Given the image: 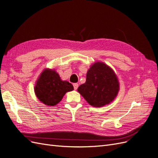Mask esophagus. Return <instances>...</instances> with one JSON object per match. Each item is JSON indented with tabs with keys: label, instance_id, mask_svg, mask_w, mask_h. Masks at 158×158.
<instances>
[{
	"label": "esophagus",
	"instance_id": "34e87169",
	"mask_svg": "<svg viewBox=\"0 0 158 158\" xmlns=\"http://www.w3.org/2000/svg\"><path fill=\"white\" fill-rule=\"evenodd\" d=\"M73 86H74V88L75 90L77 89V88H78V84H77V83L73 84Z\"/></svg>",
	"mask_w": 158,
	"mask_h": 158
}]
</instances>
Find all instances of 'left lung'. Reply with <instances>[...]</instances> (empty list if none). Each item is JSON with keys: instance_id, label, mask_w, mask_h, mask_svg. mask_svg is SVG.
I'll use <instances>...</instances> for the list:
<instances>
[{"instance_id": "8db88e82", "label": "left lung", "mask_w": 158, "mask_h": 158, "mask_svg": "<svg viewBox=\"0 0 158 158\" xmlns=\"http://www.w3.org/2000/svg\"><path fill=\"white\" fill-rule=\"evenodd\" d=\"M119 90V82L113 69L102 62H95L87 72L85 82L78 92L90 106L100 107L112 102Z\"/></svg>"}]
</instances>
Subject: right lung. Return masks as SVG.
Instances as JSON below:
<instances>
[{
  "mask_svg": "<svg viewBox=\"0 0 158 158\" xmlns=\"http://www.w3.org/2000/svg\"><path fill=\"white\" fill-rule=\"evenodd\" d=\"M74 89L72 84L63 81L53 69H45L37 79L34 90L37 98L47 106L59 103L65 94Z\"/></svg>",
  "mask_w": 158,
  "mask_h": 158,
  "instance_id": "right-lung-1",
  "label": "right lung"
}]
</instances>
